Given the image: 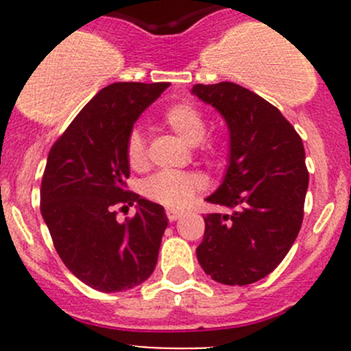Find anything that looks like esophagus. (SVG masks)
I'll return each mask as SVG.
<instances>
[{
	"label": "esophagus",
	"mask_w": 351,
	"mask_h": 351,
	"mask_svg": "<svg viewBox=\"0 0 351 351\" xmlns=\"http://www.w3.org/2000/svg\"><path fill=\"white\" fill-rule=\"evenodd\" d=\"M180 215H182V212L180 210H175V208H166V217L169 219V221H176V219H180Z\"/></svg>",
	"instance_id": "34e87169"
}]
</instances>
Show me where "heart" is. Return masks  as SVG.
Returning a JSON list of instances; mask_svg holds the SVG:
<instances>
[{"instance_id":"heart-1","label":"heart","mask_w":351,"mask_h":351,"mask_svg":"<svg viewBox=\"0 0 351 351\" xmlns=\"http://www.w3.org/2000/svg\"><path fill=\"white\" fill-rule=\"evenodd\" d=\"M165 122L190 144H197L204 139L207 132V119L204 112L190 101H178L166 108ZM208 154H215L219 149V141L210 137L205 143ZM125 158L132 169H143L147 162V144L143 130L134 127L125 141ZM204 182L195 173L182 171H159L144 182V193L151 200L168 207H183L189 204Z\"/></svg>"}]
</instances>
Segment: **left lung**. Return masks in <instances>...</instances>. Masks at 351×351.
Masks as SVG:
<instances>
[{"instance_id": "left-lung-1", "label": "left lung", "mask_w": 351, "mask_h": 351, "mask_svg": "<svg viewBox=\"0 0 351 351\" xmlns=\"http://www.w3.org/2000/svg\"><path fill=\"white\" fill-rule=\"evenodd\" d=\"M192 91L228 122V173L207 202L234 210L205 215L197 260L219 284H253L280 265L302 226L309 185L302 139L280 110L239 84Z\"/></svg>"}]
</instances>
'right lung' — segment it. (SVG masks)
Returning a JSON list of instances; mask_svg holds the SVG:
<instances>
[{"instance_id":"add662e5","label":"right lung","mask_w":351,"mask_h":351,"mask_svg":"<svg viewBox=\"0 0 351 351\" xmlns=\"http://www.w3.org/2000/svg\"><path fill=\"white\" fill-rule=\"evenodd\" d=\"M168 83H113L98 91L49 151L40 212L62 263L101 292L143 284L158 261L165 208L127 190L125 141ZM136 204L125 223L116 208Z\"/></svg>"}]
</instances>
